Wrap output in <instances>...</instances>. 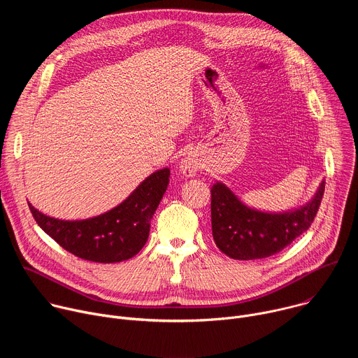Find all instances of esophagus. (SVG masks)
<instances>
[{"label":"esophagus","mask_w":358,"mask_h":358,"mask_svg":"<svg viewBox=\"0 0 358 358\" xmlns=\"http://www.w3.org/2000/svg\"><path fill=\"white\" fill-rule=\"evenodd\" d=\"M180 169H181V171H182V174H184L185 177H194V176L196 174V171H198L196 163L192 162V160H189V159H185V160L181 163Z\"/></svg>","instance_id":"esophagus-1"}]
</instances>
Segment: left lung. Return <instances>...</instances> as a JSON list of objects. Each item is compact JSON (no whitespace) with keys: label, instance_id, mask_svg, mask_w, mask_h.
I'll return each instance as SVG.
<instances>
[{"label":"left lung","instance_id":"obj_1","mask_svg":"<svg viewBox=\"0 0 358 358\" xmlns=\"http://www.w3.org/2000/svg\"><path fill=\"white\" fill-rule=\"evenodd\" d=\"M323 192L324 181L303 207L265 213L245 206L224 182L217 181L211 187L214 241L220 250L232 259L269 258L309 229L319 211Z\"/></svg>","mask_w":358,"mask_h":358}]
</instances>
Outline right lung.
Wrapping results in <instances>:
<instances>
[{
  "label": "right lung",
  "mask_w": 358,
  "mask_h": 358,
  "mask_svg": "<svg viewBox=\"0 0 358 358\" xmlns=\"http://www.w3.org/2000/svg\"><path fill=\"white\" fill-rule=\"evenodd\" d=\"M169 169L150 174L117 207L93 218L65 221L29 210L36 224L64 249L85 261L115 264L133 258L145 245L150 221L167 189Z\"/></svg>",
  "instance_id": "obj_1"
}]
</instances>
